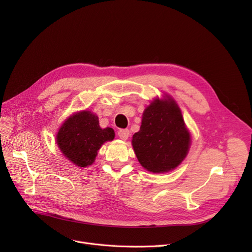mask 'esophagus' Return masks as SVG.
<instances>
[{"label":"esophagus","mask_w":252,"mask_h":252,"mask_svg":"<svg viewBox=\"0 0 252 252\" xmlns=\"http://www.w3.org/2000/svg\"><path fill=\"white\" fill-rule=\"evenodd\" d=\"M117 135L122 140L126 141V140H127V138L129 136V130L127 128H122L117 131Z\"/></svg>","instance_id":"obj_1"}]
</instances>
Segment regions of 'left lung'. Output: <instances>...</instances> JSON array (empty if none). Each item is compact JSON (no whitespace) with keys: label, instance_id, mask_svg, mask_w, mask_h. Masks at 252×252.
I'll return each instance as SVG.
<instances>
[{"label":"left lung","instance_id":"left-lung-1","mask_svg":"<svg viewBox=\"0 0 252 252\" xmlns=\"http://www.w3.org/2000/svg\"><path fill=\"white\" fill-rule=\"evenodd\" d=\"M131 144L141 165L151 173H167L182 163L189 152L191 136L173 98L151 102Z\"/></svg>","mask_w":252,"mask_h":252}]
</instances>
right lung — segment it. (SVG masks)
<instances>
[{"label":"right lung","instance_id":"add662e5","mask_svg":"<svg viewBox=\"0 0 252 252\" xmlns=\"http://www.w3.org/2000/svg\"><path fill=\"white\" fill-rule=\"evenodd\" d=\"M114 136L113 128H101L98 116L84 110L66 119L58 130L56 142L68 160L79 167H86L95 161L102 145L112 141Z\"/></svg>","mask_w":252,"mask_h":252}]
</instances>
